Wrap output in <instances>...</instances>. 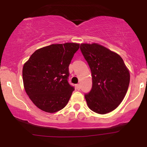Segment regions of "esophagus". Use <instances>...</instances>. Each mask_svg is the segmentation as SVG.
I'll use <instances>...</instances> for the list:
<instances>
[{"label": "esophagus", "mask_w": 147, "mask_h": 147, "mask_svg": "<svg viewBox=\"0 0 147 147\" xmlns=\"http://www.w3.org/2000/svg\"><path fill=\"white\" fill-rule=\"evenodd\" d=\"M76 88L77 90H80V84H76Z\"/></svg>", "instance_id": "obj_1"}]
</instances>
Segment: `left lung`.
<instances>
[{"label": "left lung", "instance_id": "obj_1", "mask_svg": "<svg viewBox=\"0 0 147 147\" xmlns=\"http://www.w3.org/2000/svg\"><path fill=\"white\" fill-rule=\"evenodd\" d=\"M80 49L92 74V88L84 94L88 107L100 115L114 111L127 94L129 69L120 55L102 45L82 43Z\"/></svg>", "mask_w": 147, "mask_h": 147}]
</instances>
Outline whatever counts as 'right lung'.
<instances>
[{
    "mask_svg": "<svg viewBox=\"0 0 147 147\" xmlns=\"http://www.w3.org/2000/svg\"><path fill=\"white\" fill-rule=\"evenodd\" d=\"M79 46L78 43L67 42L42 47L24 63V89L40 110L53 113L67 105L74 90L68 82L69 67Z\"/></svg>",
    "mask_w": 147,
    "mask_h": 147,
    "instance_id": "obj_1",
    "label": "right lung"
}]
</instances>
